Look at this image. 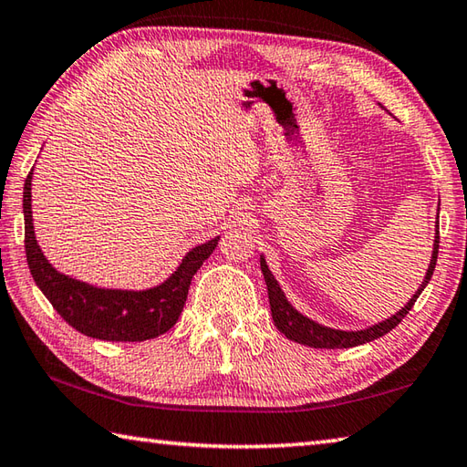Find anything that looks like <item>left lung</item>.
<instances>
[{"label": "left lung", "instance_id": "8db88e82", "mask_svg": "<svg viewBox=\"0 0 467 467\" xmlns=\"http://www.w3.org/2000/svg\"><path fill=\"white\" fill-rule=\"evenodd\" d=\"M435 226H437V223H435ZM437 251H440V228H435L431 259H429V267H427L425 277L421 281V285H419V289L413 294V297H410L405 304V307H400L395 316L382 319V322L374 324V326L364 327V330H336V327H327V326L317 324V322H314V319H309L307 316L297 312V309L291 306V301L285 297V294H283L279 281L273 277L267 261H265V257L261 254V271H263L265 283H267L273 322H275L277 330L285 337H289V340L304 344V346H312V348H330V350L352 348V346H360V344L377 340V337L389 334L392 327L399 326L400 319H403L409 314V309L415 306L417 297L421 296V291L427 287V283L431 281V275L435 271V263H437Z\"/></svg>", "mask_w": 467, "mask_h": 467}]
</instances>
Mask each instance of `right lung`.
Masks as SVG:
<instances>
[{
    "instance_id": "1",
    "label": "right lung",
    "mask_w": 467,
    "mask_h": 467,
    "mask_svg": "<svg viewBox=\"0 0 467 467\" xmlns=\"http://www.w3.org/2000/svg\"><path fill=\"white\" fill-rule=\"evenodd\" d=\"M34 168L24 184L26 257L36 285L77 332L105 342H143L166 334L184 309L190 281L216 249L218 239L190 249L168 279L148 289L99 287L52 267L36 241L32 216Z\"/></svg>"
}]
</instances>
